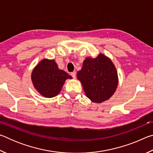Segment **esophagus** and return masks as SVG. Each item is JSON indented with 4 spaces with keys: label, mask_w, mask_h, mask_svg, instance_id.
Wrapping results in <instances>:
<instances>
[{
    "label": "esophagus",
    "mask_w": 153,
    "mask_h": 153,
    "mask_svg": "<svg viewBox=\"0 0 153 153\" xmlns=\"http://www.w3.org/2000/svg\"><path fill=\"white\" fill-rule=\"evenodd\" d=\"M71 76L72 77H73V78L76 79V71L71 72Z\"/></svg>",
    "instance_id": "1"
}]
</instances>
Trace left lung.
Listing matches in <instances>:
<instances>
[{
  "mask_svg": "<svg viewBox=\"0 0 153 153\" xmlns=\"http://www.w3.org/2000/svg\"><path fill=\"white\" fill-rule=\"evenodd\" d=\"M86 97L91 101L101 103L115 92L118 86V75L112 61L104 54L97 57L88 56L83 62L81 70L77 73Z\"/></svg>",
  "mask_w": 153,
  "mask_h": 153,
  "instance_id": "1",
  "label": "left lung"
}]
</instances>
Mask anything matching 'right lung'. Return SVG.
Listing matches in <instances>:
<instances>
[{"mask_svg":"<svg viewBox=\"0 0 153 153\" xmlns=\"http://www.w3.org/2000/svg\"><path fill=\"white\" fill-rule=\"evenodd\" d=\"M67 79H72V77L59 69L55 59H42L35 66L31 74L34 88L45 98L57 96Z\"/></svg>","mask_w":153,"mask_h":153,"instance_id":"right-lung-1","label":"right lung"}]
</instances>
